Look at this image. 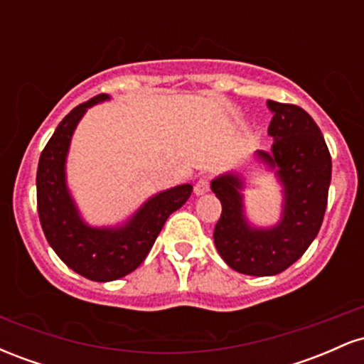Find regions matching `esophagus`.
<instances>
[{"mask_svg":"<svg viewBox=\"0 0 364 364\" xmlns=\"http://www.w3.org/2000/svg\"><path fill=\"white\" fill-rule=\"evenodd\" d=\"M208 190H210V181H208L207 178H200L198 181H196L193 191L196 196H200V195H205Z\"/></svg>","mask_w":364,"mask_h":364,"instance_id":"34e87169","label":"esophagus"}]
</instances>
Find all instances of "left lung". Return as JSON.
<instances>
[{"mask_svg": "<svg viewBox=\"0 0 364 364\" xmlns=\"http://www.w3.org/2000/svg\"><path fill=\"white\" fill-rule=\"evenodd\" d=\"M267 107L274 114V144L270 152L257 150L252 164L281 185V219L272 225L250 223L243 193L250 168L228 171L210 183L223 205L214 229L217 252L232 270L255 277L281 274L303 257L320 231L332 178V159L311 116L292 104L267 101Z\"/></svg>", "mask_w": 364, "mask_h": 364, "instance_id": "obj_1", "label": "left lung"}]
</instances>
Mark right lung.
Masks as SVG:
<instances>
[{
  "mask_svg": "<svg viewBox=\"0 0 364 364\" xmlns=\"http://www.w3.org/2000/svg\"><path fill=\"white\" fill-rule=\"evenodd\" d=\"M101 94L77 106L54 129L37 166V212L46 240L70 269L95 282L124 277L145 260L168 217L183 207L190 183L152 195L116 225H90L82 217L66 181V159L73 133L87 111L109 101Z\"/></svg>",
  "mask_w": 364,
  "mask_h": 364,
  "instance_id": "right-lung-1",
  "label": "right lung"
}]
</instances>
